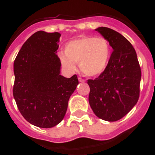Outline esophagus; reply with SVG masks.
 I'll return each instance as SVG.
<instances>
[{"instance_id": "34e87169", "label": "esophagus", "mask_w": 155, "mask_h": 155, "mask_svg": "<svg viewBox=\"0 0 155 155\" xmlns=\"http://www.w3.org/2000/svg\"><path fill=\"white\" fill-rule=\"evenodd\" d=\"M78 80H79V81H80V82H84V81H84V79H82L81 78H78Z\"/></svg>"}]
</instances>
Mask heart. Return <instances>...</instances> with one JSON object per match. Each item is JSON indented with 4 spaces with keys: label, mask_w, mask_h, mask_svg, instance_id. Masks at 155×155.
Returning <instances> with one entry per match:
<instances>
[{
    "label": "heart",
    "mask_w": 155,
    "mask_h": 155,
    "mask_svg": "<svg viewBox=\"0 0 155 155\" xmlns=\"http://www.w3.org/2000/svg\"><path fill=\"white\" fill-rule=\"evenodd\" d=\"M110 57L109 41L104 37L89 35L69 42L64 48V54H59L64 68L74 71V64L78 63L82 74L89 77L101 74L107 68Z\"/></svg>",
    "instance_id": "1"
}]
</instances>
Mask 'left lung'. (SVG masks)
Returning a JSON list of instances; mask_svg holds the SVG:
<instances>
[{"mask_svg": "<svg viewBox=\"0 0 155 155\" xmlns=\"http://www.w3.org/2000/svg\"><path fill=\"white\" fill-rule=\"evenodd\" d=\"M113 48L105 71L94 80H87L90 106L98 118L120 120L136 105L140 96L141 71L132 44L124 35L106 27L96 28Z\"/></svg>", "mask_w": 155, "mask_h": 155, "instance_id": "left-lung-1", "label": "left lung"}]
</instances>
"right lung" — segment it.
<instances>
[{"mask_svg": "<svg viewBox=\"0 0 155 155\" xmlns=\"http://www.w3.org/2000/svg\"><path fill=\"white\" fill-rule=\"evenodd\" d=\"M59 32L38 31L28 38L14 62L13 95L21 114L40 128L60 124L68 101L76 89V74L61 75V60L57 55Z\"/></svg>", "mask_w": 155, "mask_h": 155, "instance_id": "obj_1", "label": "right lung"}]
</instances>
